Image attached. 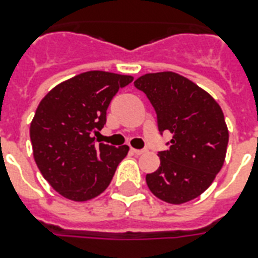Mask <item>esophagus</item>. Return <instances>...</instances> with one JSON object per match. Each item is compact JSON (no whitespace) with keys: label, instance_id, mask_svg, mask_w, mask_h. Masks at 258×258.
<instances>
[{"label":"esophagus","instance_id":"1","mask_svg":"<svg viewBox=\"0 0 258 258\" xmlns=\"http://www.w3.org/2000/svg\"><path fill=\"white\" fill-rule=\"evenodd\" d=\"M131 153L135 154V155H142V154L147 153V149H143V150H138V149H131Z\"/></svg>","mask_w":258,"mask_h":258}]
</instances>
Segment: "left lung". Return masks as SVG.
<instances>
[{
  "instance_id": "1",
  "label": "left lung",
  "mask_w": 258,
  "mask_h": 258,
  "mask_svg": "<svg viewBox=\"0 0 258 258\" xmlns=\"http://www.w3.org/2000/svg\"><path fill=\"white\" fill-rule=\"evenodd\" d=\"M134 86L157 112L159 133H171L161 166L146 175L154 196L179 205L200 197L222 169L229 131L222 109L206 91L174 72L147 74Z\"/></svg>"
}]
</instances>
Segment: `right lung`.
I'll list each match as a JSON object with an SVG mask.
<instances>
[{"mask_svg": "<svg viewBox=\"0 0 258 258\" xmlns=\"http://www.w3.org/2000/svg\"><path fill=\"white\" fill-rule=\"evenodd\" d=\"M133 76L89 71L60 83L40 101L30 141L38 170L71 201L92 200L108 187L128 146L96 145L112 97Z\"/></svg>", "mask_w": 258, "mask_h": 258, "instance_id": "right-lung-1", "label": "right lung"}]
</instances>
